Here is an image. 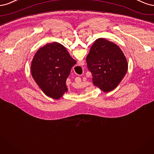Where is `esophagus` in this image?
<instances>
[{
    "label": "esophagus",
    "mask_w": 154,
    "mask_h": 154,
    "mask_svg": "<svg viewBox=\"0 0 154 154\" xmlns=\"http://www.w3.org/2000/svg\"><path fill=\"white\" fill-rule=\"evenodd\" d=\"M79 63V65H84V61H79L78 62Z\"/></svg>",
    "instance_id": "obj_1"
}]
</instances>
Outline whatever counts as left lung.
Instances as JSON below:
<instances>
[{"mask_svg":"<svg viewBox=\"0 0 154 154\" xmlns=\"http://www.w3.org/2000/svg\"><path fill=\"white\" fill-rule=\"evenodd\" d=\"M86 62L93 84L106 93L115 90L128 69L126 57L120 48L104 38L94 42Z\"/></svg>","mask_w":154,"mask_h":154,"instance_id":"8db88e82","label":"left lung"}]
</instances>
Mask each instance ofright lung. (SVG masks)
<instances>
[{
    "label": "right lung",
    "instance_id": "right-lung-1",
    "mask_svg": "<svg viewBox=\"0 0 154 154\" xmlns=\"http://www.w3.org/2000/svg\"><path fill=\"white\" fill-rule=\"evenodd\" d=\"M76 64L63 45L48 43L40 48L31 63V74L45 95L54 99L60 98L68 91L66 79Z\"/></svg>",
    "mask_w": 154,
    "mask_h": 154
}]
</instances>
